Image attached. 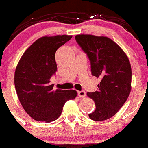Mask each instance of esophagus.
Returning <instances> with one entry per match:
<instances>
[{
    "instance_id": "34e87169",
    "label": "esophagus",
    "mask_w": 148,
    "mask_h": 148,
    "mask_svg": "<svg viewBox=\"0 0 148 148\" xmlns=\"http://www.w3.org/2000/svg\"><path fill=\"white\" fill-rule=\"evenodd\" d=\"M78 96H79L80 97H84L85 96H86V92H85V91H79L78 92Z\"/></svg>"
}]
</instances>
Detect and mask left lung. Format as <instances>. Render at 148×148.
<instances>
[{"instance_id": "obj_1", "label": "left lung", "mask_w": 148, "mask_h": 148, "mask_svg": "<svg viewBox=\"0 0 148 148\" xmlns=\"http://www.w3.org/2000/svg\"><path fill=\"white\" fill-rule=\"evenodd\" d=\"M75 40L90 61L92 75L101 79L97 91L86 94L96 106L89 118L106 120L117 113L129 96L131 64L121 47L106 36L79 34Z\"/></svg>"}]
</instances>
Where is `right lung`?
Masks as SVG:
<instances>
[{"instance_id": "add662e5", "label": "right lung", "mask_w": 148, "mask_h": 148, "mask_svg": "<svg viewBox=\"0 0 148 148\" xmlns=\"http://www.w3.org/2000/svg\"><path fill=\"white\" fill-rule=\"evenodd\" d=\"M72 36H42L28 47L17 64L14 73L17 95L24 110L36 121L57 120L65 103L77 96L75 90H55L50 85L57 70L56 52Z\"/></svg>"}]
</instances>
